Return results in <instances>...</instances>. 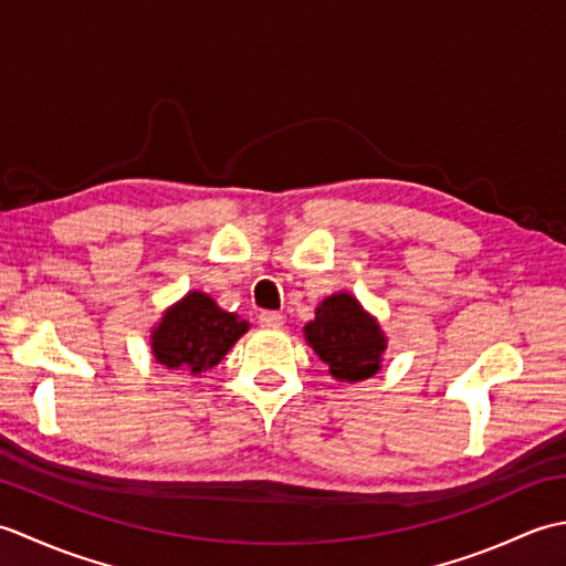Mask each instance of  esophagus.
<instances>
[{"mask_svg":"<svg viewBox=\"0 0 566 566\" xmlns=\"http://www.w3.org/2000/svg\"><path fill=\"white\" fill-rule=\"evenodd\" d=\"M260 318V326L262 328H282L284 326V318L282 314H276V311H262V314L258 316Z\"/></svg>","mask_w":566,"mask_h":566,"instance_id":"1","label":"esophagus"}]
</instances>
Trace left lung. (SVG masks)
I'll use <instances>...</instances> for the list:
<instances>
[{"mask_svg": "<svg viewBox=\"0 0 566 566\" xmlns=\"http://www.w3.org/2000/svg\"><path fill=\"white\" fill-rule=\"evenodd\" d=\"M304 338L340 381H363L381 369L387 338L375 316H369L353 294L323 298L316 318L304 326Z\"/></svg>", "mask_w": 566, "mask_h": 566, "instance_id": "8db88e82", "label": "left lung"}]
</instances>
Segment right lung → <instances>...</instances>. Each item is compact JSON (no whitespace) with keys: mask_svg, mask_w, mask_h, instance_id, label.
<instances>
[{"mask_svg":"<svg viewBox=\"0 0 566 566\" xmlns=\"http://www.w3.org/2000/svg\"><path fill=\"white\" fill-rule=\"evenodd\" d=\"M243 333L248 321L228 314L209 294L189 292L153 328V357L179 375L197 377L219 365Z\"/></svg>","mask_w":566,"mask_h":566,"instance_id":"1","label":"right lung"}]
</instances>
